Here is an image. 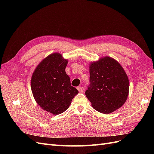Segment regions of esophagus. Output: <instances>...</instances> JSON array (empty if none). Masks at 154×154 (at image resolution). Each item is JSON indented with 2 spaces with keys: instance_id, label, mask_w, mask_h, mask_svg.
Masks as SVG:
<instances>
[{
  "instance_id": "esophagus-1",
  "label": "esophagus",
  "mask_w": 154,
  "mask_h": 154,
  "mask_svg": "<svg viewBox=\"0 0 154 154\" xmlns=\"http://www.w3.org/2000/svg\"><path fill=\"white\" fill-rule=\"evenodd\" d=\"M77 89L80 92H83V91H84V88H83V87H78Z\"/></svg>"
}]
</instances>
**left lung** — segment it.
Returning <instances> with one entry per match:
<instances>
[{"mask_svg":"<svg viewBox=\"0 0 154 154\" xmlns=\"http://www.w3.org/2000/svg\"><path fill=\"white\" fill-rule=\"evenodd\" d=\"M90 84L85 95L96 110L109 114L120 108L127 99L129 81L121 65L104 57L90 66Z\"/></svg>","mask_w":154,"mask_h":154,"instance_id":"8db88e82","label":"left lung"}]
</instances>
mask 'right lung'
<instances>
[{"mask_svg":"<svg viewBox=\"0 0 154 154\" xmlns=\"http://www.w3.org/2000/svg\"><path fill=\"white\" fill-rule=\"evenodd\" d=\"M67 62L59 53L51 54L40 63L31 78V90L36 103L54 115L66 111L78 93L66 72Z\"/></svg>","mask_w":154,"mask_h":154,"instance_id":"obj_1","label":"right lung"}]
</instances>
